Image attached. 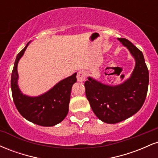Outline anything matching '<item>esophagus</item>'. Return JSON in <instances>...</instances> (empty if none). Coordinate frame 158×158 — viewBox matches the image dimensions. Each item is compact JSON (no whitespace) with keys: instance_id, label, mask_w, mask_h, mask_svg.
<instances>
[{"instance_id":"obj_1","label":"esophagus","mask_w":158,"mask_h":158,"mask_svg":"<svg viewBox=\"0 0 158 158\" xmlns=\"http://www.w3.org/2000/svg\"><path fill=\"white\" fill-rule=\"evenodd\" d=\"M77 79L79 81H85V79H86V73L83 70H80V71L78 72Z\"/></svg>"}]
</instances>
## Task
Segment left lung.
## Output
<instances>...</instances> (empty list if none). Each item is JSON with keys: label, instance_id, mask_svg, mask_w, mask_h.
Returning <instances> with one entry per match:
<instances>
[{"label": "left lung", "instance_id": "8db88e82", "mask_svg": "<svg viewBox=\"0 0 158 158\" xmlns=\"http://www.w3.org/2000/svg\"><path fill=\"white\" fill-rule=\"evenodd\" d=\"M118 40L135 59V69L129 79L116 86L104 85L91 77L85 82V94L94 113L102 122L109 124L125 120L140 109L149 81L143 52L128 39Z\"/></svg>", "mask_w": 158, "mask_h": 158}]
</instances>
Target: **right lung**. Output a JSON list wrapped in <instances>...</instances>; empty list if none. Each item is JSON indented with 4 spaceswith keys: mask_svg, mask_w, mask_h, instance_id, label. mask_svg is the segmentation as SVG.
<instances>
[{
    "mask_svg": "<svg viewBox=\"0 0 158 158\" xmlns=\"http://www.w3.org/2000/svg\"><path fill=\"white\" fill-rule=\"evenodd\" d=\"M17 55L11 76V89L16 108L28 121L41 126H53L65 118L69 110L72 86L77 81V73L57 83L39 97L24 95L18 85V63L29 44Z\"/></svg>",
    "mask_w": 158,
    "mask_h": 158,
    "instance_id": "right-lung-1",
    "label": "right lung"
}]
</instances>
